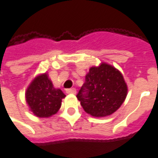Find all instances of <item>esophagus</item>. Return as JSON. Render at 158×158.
<instances>
[{"label": "esophagus", "mask_w": 158, "mask_h": 158, "mask_svg": "<svg viewBox=\"0 0 158 158\" xmlns=\"http://www.w3.org/2000/svg\"><path fill=\"white\" fill-rule=\"evenodd\" d=\"M66 93L68 94H75L76 93V89L74 88H70V89H66Z\"/></svg>", "instance_id": "esophagus-1"}]
</instances>
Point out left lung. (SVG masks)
I'll return each mask as SVG.
<instances>
[{"label": "left lung", "instance_id": "8db88e82", "mask_svg": "<svg viewBox=\"0 0 158 158\" xmlns=\"http://www.w3.org/2000/svg\"><path fill=\"white\" fill-rule=\"evenodd\" d=\"M127 93V84L120 71L102 62L89 69L77 98L86 113L94 118H104L122 106Z\"/></svg>", "mask_w": 158, "mask_h": 158}]
</instances>
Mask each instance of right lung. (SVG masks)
<instances>
[{
  "instance_id": "1",
  "label": "right lung",
  "mask_w": 158,
  "mask_h": 158,
  "mask_svg": "<svg viewBox=\"0 0 158 158\" xmlns=\"http://www.w3.org/2000/svg\"><path fill=\"white\" fill-rule=\"evenodd\" d=\"M29 110L38 118H50L56 114L65 97L59 88H55L47 73L37 75L30 83L25 93Z\"/></svg>"
}]
</instances>
